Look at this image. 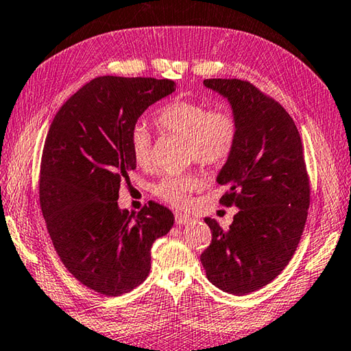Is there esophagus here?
Returning <instances> with one entry per match:
<instances>
[{
  "label": "esophagus",
  "mask_w": 351,
  "mask_h": 351,
  "mask_svg": "<svg viewBox=\"0 0 351 351\" xmlns=\"http://www.w3.org/2000/svg\"><path fill=\"white\" fill-rule=\"evenodd\" d=\"M175 219H176V223L178 225H187V223H190L191 221H193V219H191L189 215H182V213H176Z\"/></svg>",
  "instance_id": "1"
}]
</instances>
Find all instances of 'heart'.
Here are the masks:
<instances>
[{
    "instance_id": "obj_1",
    "label": "heart",
    "mask_w": 351,
    "mask_h": 351,
    "mask_svg": "<svg viewBox=\"0 0 351 351\" xmlns=\"http://www.w3.org/2000/svg\"><path fill=\"white\" fill-rule=\"evenodd\" d=\"M155 125L164 132L180 135L189 143L190 158L207 167L222 164L232 152L237 140V123L226 109H211L202 101L176 99L162 106L155 115ZM150 135L143 126L130 134V152L141 167L150 164ZM201 187L197 175H169L155 185V195L171 207L184 208L190 195Z\"/></svg>"
}]
</instances>
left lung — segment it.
<instances>
[{
    "mask_svg": "<svg viewBox=\"0 0 351 351\" xmlns=\"http://www.w3.org/2000/svg\"><path fill=\"white\" fill-rule=\"evenodd\" d=\"M230 101L237 140L217 182L221 204L239 208L230 228L205 217L211 243L201 254L207 278L219 289L246 295L276 278L303 234L311 185L300 132L286 109L239 79H205Z\"/></svg>",
    "mask_w": 351,
    "mask_h": 351,
    "instance_id": "1",
    "label": "left lung"
}]
</instances>
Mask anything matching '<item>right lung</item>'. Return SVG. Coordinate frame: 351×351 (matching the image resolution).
Masks as SVG:
<instances>
[{
	"instance_id": "1",
	"label": "right lung",
	"mask_w": 351,
	"mask_h": 351,
	"mask_svg": "<svg viewBox=\"0 0 351 351\" xmlns=\"http://www.w3.org/2000/svg\"><path fill=\"white\" fill-rule=\"evenodd\" d=\"M173 80L101 75L54 117L39 178V202L62 263L82 285L119 297L150 271V248L173 226V213L150 201L138 215L119 207V190L136 167L130 134Z\"/></svg>"
}]
</instances>
